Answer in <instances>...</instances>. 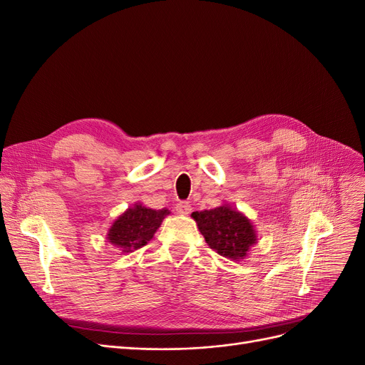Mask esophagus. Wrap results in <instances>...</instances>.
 <instances>
[{
    "instance_id": "esophagus-1",
    "label": "esophagus",
    "mask_w": 365,
    "mask_h": 365,
    "mask_svg": "<svg viewBox=\"0 0 365 365\" xmlns=\"http://www.w3.org/2000/svg\"><path fill=\"white\" fill-rule=\"evenodd\" d=\"M175 210H177L178 215H181V216H187V215H190V211H192V204H190V202H178V204H177V207H175Z\"/></svg>"
}]
</instances>
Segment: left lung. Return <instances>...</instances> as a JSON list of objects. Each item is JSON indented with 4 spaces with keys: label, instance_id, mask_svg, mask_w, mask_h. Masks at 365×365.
Wrapping results in <instances>:
<instances>
[{
    "label": "left lung",
    "instance_id": "8db88e82",
    "mask_svg": "<svg viewBox=\"0 0 365 365\" xmlns=\"http://www.w3.org/2000/svg\"><path fill=\"white\" fill-rule=\"evenodd\" d=\"M192 217L207 245L228 259H245L258 240L250 219L226 202L212 210L195 211Z\"/></svg>",
    "mask_w": 365,
    "mask_h": 365
}]
</instances>
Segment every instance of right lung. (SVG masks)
<instances>
[{"label": "right lung", "mask_w": 365, "mask_h": 365, "mask_svg": "<svg viewBox=\"0 0 365 365\" xmlns=\"http://www.w3.org/2000/svg\"><path fill=\"white\" fill-rule=\"evenodd\" d=\"M170 215L168 208L153 210L142 202L127 208L108 228L107 240L122 250V254L133 252L153 240L161 222Z\"/></svg>", "instance_id": "1"}]
</instances>
